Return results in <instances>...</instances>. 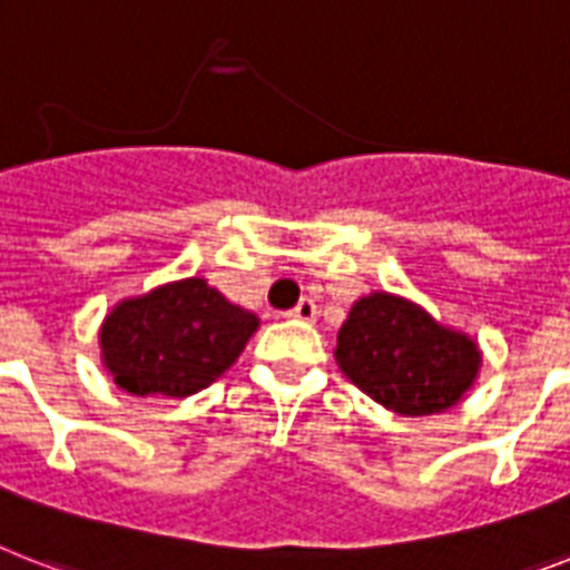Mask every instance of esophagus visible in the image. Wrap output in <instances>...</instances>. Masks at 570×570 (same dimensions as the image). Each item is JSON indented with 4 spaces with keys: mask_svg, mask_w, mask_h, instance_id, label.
<instances>
[{
    "mask_svg": "<svg viewBox=\"0 0 570 570\" xmlns=\"http://www.w3.org/2000/svg\"><path fill=\"white\" fill-rule=\"evenodd\" d=\"M316 304L309 298H301L293 309H289V318H298V322H316Z\"/></svg>",
    "mask_w": 570,
    "mask_h": 570,
    "instance_id": "esophagus-1",
    "label": "esophagus"
}]
</instances>
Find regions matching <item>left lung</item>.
Instances as JSON below:
<instances>
[{"mask_svg": "<svg viewBox=\"0 0 570 570\" xmlns=\"http://www.w3.org/2000/svg\"><path fill=\"white\" fill-rule=\"evenodd\" d=\"M333 354L357 390L410 419L460 404L483 363L471 336L439 325L428 309L392 293L354 301Z\"/></svg>", "mask_w": 570, "mask_h": 570, "instance_id": "1", "label": "left lung"}]
</instances>
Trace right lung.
<instances>
[{
    "mask_svg": "<svg viewBox=\"0 0 570 570\" xmlns=\"http://www.w3.org/2000/svg\"><path fill=\"white\" fill-rule=\"evenodd\" d=\"M257 325L205 277H184L110 309L99 331L101 363L131 395L187 397L237 363Z\"/></svg>",
    "mask_w": 570,
    "mask_h": 570,
    "instance_id": "obj_1",
    "label": "right lung"
}]
</instances>
